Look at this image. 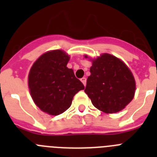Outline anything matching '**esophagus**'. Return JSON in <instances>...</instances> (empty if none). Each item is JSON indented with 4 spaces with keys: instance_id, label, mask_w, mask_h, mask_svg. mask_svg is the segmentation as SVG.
Instances as JSON below:
<instances>
[{
    "instance_id": "1",
    "label": "esophagus",
    "mask_w": 157,
    "mask_h": 157,
    "mask_svg": "<svg viewBox=\"0 0 157 157\" xmlns=\"http://www.w3.org/2000/svg\"><path fill=\"white\" fill-rule=\"evenodd\" d=\"M80 80H81L82 82L83 83V85L86 86V78H82Z\"/></svg>"
}]
</instances>
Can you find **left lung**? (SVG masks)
I'll return each mask as SVG.
<instances>
[{"label": "left lung", "mask_w": 157, "mask_h": 157, "mask_svg": "<svg viewBox=\"0 0 157 157\" xmlns=\"http://www.w3.org/2000/svg\"><path fill=\"white\" fill-rule=\"evenodd\" d=\"M90 71L85 93L97 109L115 113L132 101L136 88L134 78L120 59L105 53L93 60Z\"/></svg>", "instance_id": "left-lung-1"}]
</instances>
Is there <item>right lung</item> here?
Listing matches in <instances>:
<instances>
[{"label":"right lung","mask_w":157,"mask_h":157,"mask_svg":"<svg viewBox=\"0 0 157 157\" xmlns=\"http://www.w3.org/2000/svg\"><path fill=\"white\" fill-rule=\"evenodd\" d=\"M69 56L62 50L45 52L33 64L28 85L34 103L43 112L57 116L68 109L84 86L67 67Z\"/></svg>","instance_id":"right-lung-1"}]
</instances>
